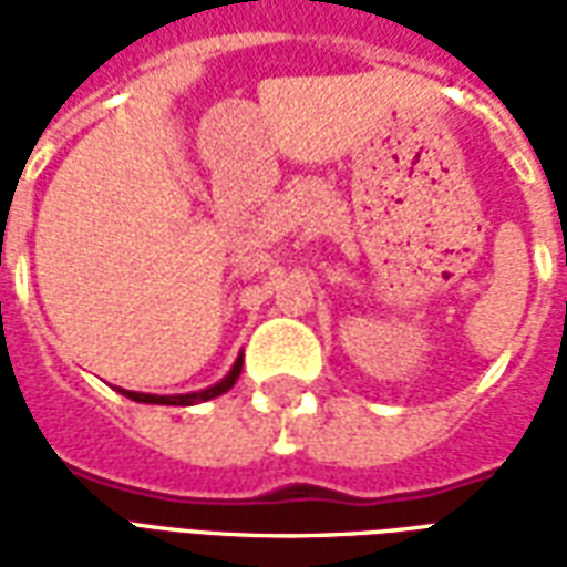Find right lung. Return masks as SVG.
<instances>
[{"label": "right lung", "mask_w": 567, "mask_h": 567, "mask_svg": "<svg viewBox=\"0 0 567 567\" xmlns=\"http://www.w3.org/2000/svg\"><path fill=\"white\" fill-rule=\"evenodd\" d=\"M239 373H243V355L236 358L234 368L227 370V377L221 382H215L209 389H203V392H187V394H145V392H127V389H121V394H127L130 401H136V404H163V406H194L203 404V401H212V398H218V394L230 392L234 389V382L239 380Z\"/></svg>", "instance_id": "add662e5"}]
</instances>
